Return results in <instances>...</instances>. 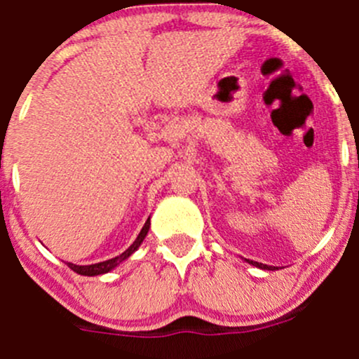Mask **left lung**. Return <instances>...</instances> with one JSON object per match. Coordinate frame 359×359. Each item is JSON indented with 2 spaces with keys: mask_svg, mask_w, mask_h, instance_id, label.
Masks as SVG:
<instances>
[{
  "mask_svg": "<svg viewBox=\"0 0 359 359\" xmlns=\"http://www.w3.org/2000/svg\"><path fill=\"white\" fill-rule=\"evenodd\" d=\"M250 264L255 267H260V269H267V271H276L278 267H273V266H266V264H259V262H253V260H250Z\"/></svg>",
  "mask_w": 359,
  "mask_h": 359,
  "instance_id": "8db88e82",
  "label": "left lung"
}]
</instances>
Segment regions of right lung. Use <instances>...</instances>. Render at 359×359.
<instances>
[{"label":"right lung","mask_w":359,"mask_h":359,"mask_svg":"<svg viewBox=\"0 0 359 359\" xmlns=\"http://www.w3.org/2000/svg\"><path fill=\"white\" fill-rule=\"evenodd\" d=\"M149 227H151V219H147L146 224H144L142 231H140L139 236H137V240L133 241V243L130 245V247L126 248L125 252L121 253V255L114 257V259L104 260V262H99V264H90V266H76V264L67 262V266L71 267V269L74 271V273L81 274V276H99V274L109 273V271L114 269V267H118L119 264L123 262V260L128 259V257L132 255L133 252H137V248H139L140 245H142L144 238L147 236V231H149Z\"/></svg>","instance_id":"add662e5"}]
</instances>
